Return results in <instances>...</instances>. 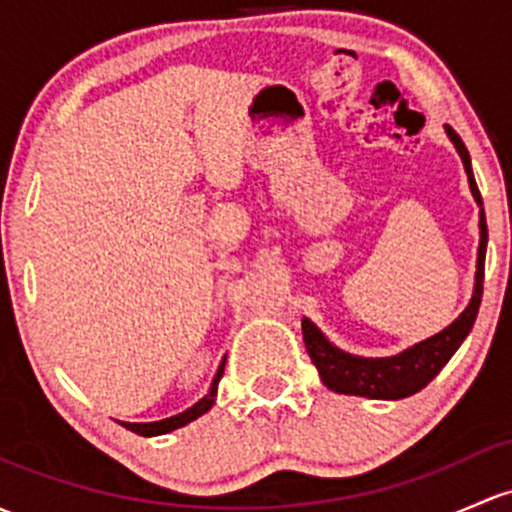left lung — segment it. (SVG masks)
<instances>
[{"mask_svg": "<svg viewBox=\"0 0 512 512\" xmlns=\"http://www.w3.org/2000/svg\"><path fill=\"white\" fill-rule=\"evenodd\" d=\"M446 137L459 152L464 161L466 176H469V188L476 198L478 206H483L481 193H478L476 179L471 171V157L466 144L461 142L459 134L449 125H444ZM478 228H481V240H478V257H476V279H473V294L469 306L459 314V319L451 321L449 326L441 328L434 336L414 343L397 355L387 358H363L333 346L331 341L321 333V328L311 319H301V333H304L306 351L311 355V363L316 365L321 375V383L328 390L341 392V395H358L368 400H402L427 387L439 375V370L449 363V358L459 351L464 338L469 336L473 321H476L478 306H481L483 294V265H486V245H488V228L486 213H478Z\"/></svg>", "mask_w": 512, "mask_h": 512, "instance_id": "1", "label": "left lung"}]
</instances>
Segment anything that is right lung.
<instances>
[{"label": "right lung", "instance_id": "right-lung-1", "mask_svg": "<svg viewBox=\"0 0 512 512\" xmlns=\"http://www.w3.org/2000/svg\"><path fill=\"white\" fill-rule=\"evenodd\" d=\"M223 370H225V358L220 360L218 373H215L208 395H203L201 400H198L193 407H188V410L174 414V417L159 419V422H120V424L125 429H129V432L142 434V437H159V434H169V432H174V429L186 427L188 422H193V419H198L201 414H206L213 407L215 392H218V383H220V378H223Z\"/></svg>", "mask_w": 512, "mask_h": 512}]
</instances>
